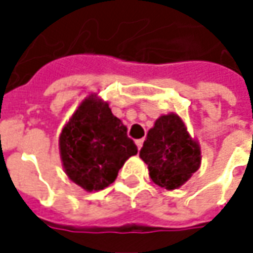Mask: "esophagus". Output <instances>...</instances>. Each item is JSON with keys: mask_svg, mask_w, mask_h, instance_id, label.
Segmentation results:
<instances>
[{"mask_svg": "<svg viewBox=\"0 0 253 253\" xmlns=\"http://www.w3.org/2000/svg\"><path fill=\"white\" fill-rule=\"evenodd\" d=\"M135 145H137L138 150H141V148H142L143 145V139H137V141H135Z\"/></svg>", "mask_w": 253, "mask_h": 253, "instance_id": "34e87169", "label": "esophagus"}]
</instances>
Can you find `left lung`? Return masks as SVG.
Segmentation results:
<instances>
[{
    "mask_svg": "<svg viewBox=\"0 0 253 253\" xmlns=\"http://www.w3.org/2000/svg\"><path fill=\"white\" fill-rule=\"evenodd\" d=\"M139 157L148 165L154 184L172 191L180 188L199 169L201 146L187 131L180 116L161 115L148 131Z\"/></svg>",
    "mask_w": 253,
    "mask_h": 253,
    "instance_id": "8db88e82",
    "label": "left lung"
}]
</instances>
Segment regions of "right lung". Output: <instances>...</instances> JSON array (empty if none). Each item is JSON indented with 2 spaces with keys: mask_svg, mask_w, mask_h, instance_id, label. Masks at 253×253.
<instances>
[{
  "mask_svg": "<svg viewBox=\"0 0 253 253\" xmlns=\"http://www.w3.org/2000/svg\"><path fill=\"white\" fill-rule=\"evenodd\" d=\"M138 152L127 128L107 101L90 93L59 134V154L67 177L88 192L104 190Z\"/></svg>",
  "mask_w": 253,
  "mask_h": 253,
  "instance_id": "obj_1",
  "label": "right lung"
}]
</instances>
